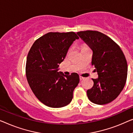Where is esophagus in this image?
<instances>
[{
	"instance_id": "esophagus-1",
	"label": "esophagus",
	"mask_w": 133,
	"mask_h": 133,
	"mask_svg": "<svg viewBox=\"0 0 133 133\" xmlns=\"http://www.w3.org/2000/svg\"><path fill=\"white\" fill-rule=\"evenodd\" d=\"M84 79V78L83 77V76H79V79L81 80H81Z\"/></svg>"
}]
</instances>
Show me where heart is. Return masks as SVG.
<instances>
[{
	"label": "heart",
	"instance_id": "obj_1",
	"mask_svg": "<svg viewBox=\"0 0 133 133\" xmlns=\"http://www.w3.org/2000/svg\"><path fill=\"white\" fill-rule=\"evenodd\" d=\"M84 48H86V46H83V47H82V49Z\"/></svg>",
	"mask_w": 133,
	"mask_h": 133
}]
</instances>
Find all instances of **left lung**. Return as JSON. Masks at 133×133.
<instances>
[{"instance_id": "obj_1", "label": "left lung", "mask_w": 133, "mask_h": 133, "mask_svg": "<svg viewBox=\"0 0 133 133\" xmlns=\"http://www.w3.org/2000/svg\"><path fill=\"white\" fill-rule=\"evenodd\" d=\"M77 34L93 51L91 65L98 75L93 86L87 91L89 99L98 105L115 100L124 87L128 66L118 44L107 35L96 31L78 32Z\"/></svg>"}]
</instances>
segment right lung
I'll list each match as a JSON object with an SVG mask.
<instances>
[{
	"label": "right lung",
	"instance_id": "obj_1",
	"mask_svg": "<svg viewBox=\"0 0 133 133\" xmlns=\"http://www.w3.org/2000/svg\"><path fill=\"white\" fill-rule=\"evenodd\" d=\"M79 37L74 32H49L37 39L28 54L26 75L34 94L52 108L66 106L79 82L78 74L58 72L69 48Z\"/></svg>",
	"mask_w": 133,
	"mask_h": 133
}]
</instances>
